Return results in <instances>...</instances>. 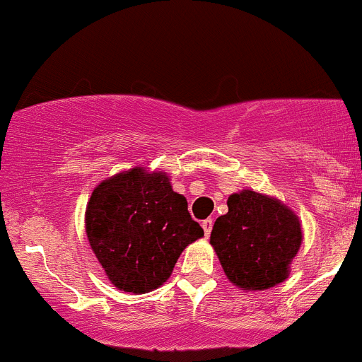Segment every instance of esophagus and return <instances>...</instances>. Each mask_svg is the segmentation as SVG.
Wrapping results in <instances>:
<instances>
[{"mask_svg":"<svg viewBox=\"0 0 362 362\" xmlns=\"http://www.w3.org/2000/svg\"><path fill=\"white\" fill-rule=\"evenodd\" d=\"M202 228H204V234L209 235L211 230H213V218H207V220H204Z\"/></svg>","mask_w":362,"mask_h":362,"instance_id":"obj_1","label":"esophagus"}]
</instances>
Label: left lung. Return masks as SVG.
<instances>
[{
    "label": "left lung",
    "mask_w": 362,
    "mask_h": 362,
    "mask_svg": "<svg viewBox=\"0 0 362 362\" xmlns=\"http://www.w3.org/2000/svg\"><path fill=\"white\" fill-rule=\"evenodd\" d=\"M227 206L228 213L214 221L209 243L228 281L255 292L287 280L303 243L298 214L276 197L250 188L232 193Z\"/></svg>",
    "instance_id": "1"
}]
</instances>
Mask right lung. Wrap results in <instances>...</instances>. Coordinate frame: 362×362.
I'll use <instances>...</instances> for the list:
<instances>
[{"label":"right lung","instance_id":"right-lung-1","mask_svg":"<svg viewBox=\"0 0 362 362\" xmlns=\"http://www.w3.org/2000/svg\"><path fill=\"white\" fill-rule=\"evenodd\" d=\"M89 246L116 288L146 294L173 274L182 250L204 235L169 174L134 167L93 189L84 214Z\"/></svg>","mask_w":362,"mask_h":362}]
</instances>
